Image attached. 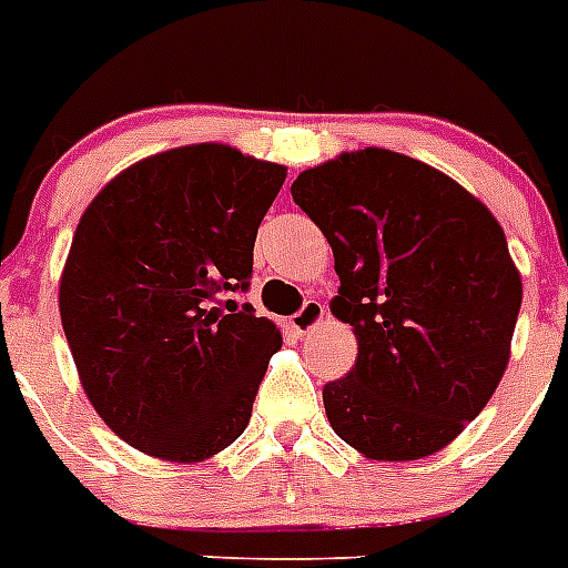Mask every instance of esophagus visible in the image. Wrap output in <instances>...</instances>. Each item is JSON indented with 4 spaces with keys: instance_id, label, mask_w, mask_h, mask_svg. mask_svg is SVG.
<instances>
[{
    "instance_id": "esophagus-1",
    "label": "esophagus",
    "mask_w": 568,
    "mask_h": 568,
    "mask_svg": "<svg viewBox=\"0 0 568 568\" xmlns=\"http://www.w3.org/2000/svg\"><path fill=\"white\" fill-rule=\"evenodd\" d=\"M323 317H325V305L320 303V300H308V303H305L294 317H291V328H294L297 334L312 332L314 325L323 323Z\"/></svg>"
}]
</instances>
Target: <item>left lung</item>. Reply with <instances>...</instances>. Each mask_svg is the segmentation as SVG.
Listing matches in <instances>:
<instances>
[{"mask_svg":"<svg viewBox=\"0 0 568 568\" xmlns=\"http://www.w3.org/2000/svg\"><path fill=\"white\" fill-rule=\"evenodd\" d=\"M291 196L334 251L332 314L357 363L323 388L328 423L368 460H420L455 440L509 366L520 271L500 223L437 168L345 151Z\"/></svg>","mask_w":568,"mask_h":568,"instance_id":"1","label":"left lung"}]
</instances>
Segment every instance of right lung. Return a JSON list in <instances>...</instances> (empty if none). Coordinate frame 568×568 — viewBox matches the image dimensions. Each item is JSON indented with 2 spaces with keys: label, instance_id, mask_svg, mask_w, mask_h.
I'll list each match as a JSON object with an SVG mask.
<instances>
[{
  "label": "right lung",
  "instance_id": "obj_1",
  "mask_svg": "<svg viewBox=\"0 0 568 568\" xmlns=\"http://www.w3.org/2000/svg\"><path fill=\"white\" fill-rule=\"evenodd\" d=\"M285 165L200 142L145 156L85 209L59 280L79 383L128 446L202 463L245 432L283 334L248 303Z\"/></svg>",
  "mask_w": 568,
  "mask_h": 568
}]
</instances>
